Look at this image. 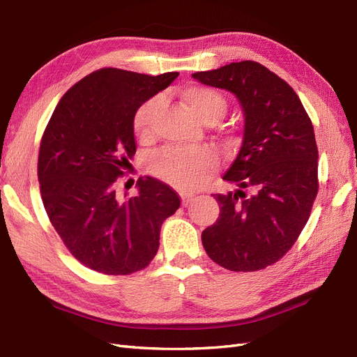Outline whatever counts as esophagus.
I'll use <instances>...</instances> for the list:
<instances>
[{"label":"esophagus","mask_w":357,"mask_h":357,"mask_svg":"<svg viewBox=\"0 0 357 357\" xmlns=\"http://www.w3.org/2000/svg\"><path fill=\"white\" fill-rule=\"evenodd\" d=\"M193 197H195V195H193V193H190V192H180V198H181V204L183 205H185V207H186V205L193 199Z\"/></svg>","instance_id":"esophagus-1"}]
</instances>
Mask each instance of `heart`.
Wrapping results in <instances>:
<instances>
[{"label": "heart", "instance_id": "b5f03b06", "mask_svg": "<svg viewBox=\"0 0 357 357\" xmlns=\"http://www.w3.org/2000/svg\"><path fill=\"white\" fill-rule=\"evenodd\" d=\"M181 100L188 109L204 122H214L226 110V98L210 86L192 84L181 92ZM160 107L159 98H150L138 107L132 117L134 135L142 143L153 137L155 121ZM218 167V155L213 149L197 150L164 149L150 160L149 168L162 181L172 188L192 190L202 186Z\"/></svg>", "mask_w": 357, "mask_h": 357}]
</instances>
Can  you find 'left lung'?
Instances as JSON below:
<instances>
[{
  "instance_id": "obj_1",
  "label": "left lung",
  "mask_w": 357,
  "mask_h": 357,
  "mask_svg": "<svg viewBox=\"0 0 357 357\" xmlns=\"http://www.w3.org/2000/svg\"><path fill=\"white\" fill-rule=\"evenodd\" d=\"M193 79L236 95L244 110L238 156L213 193L219 219L202 232L211 261L235 273L278 262L308 222L319 192L317 144L311 119L291 86L255 61L232 62Z\"/></svg>"
}]
</instances>
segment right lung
Listing matches in <instances>:
<instances>
[{"label": "right lung", "instance_id": "right-lung-1", "mask_svg": "<svg viewBox=\"0 0 357 357\" xmlns=\"http://www.w3.org/2000/svg\"><path fill=\"white\" fill-rule=\"evenodd\" d=\"M177 75L96 70L62 96L41 137L43 205L68 252L96 273L144 269L159 248L162 223L180 207L177 192L153 177L138 178L135 197H117L137 152L134 113Z\"/></svg>", "mask_w": 357, "mask_h": 357}]
</instances>
